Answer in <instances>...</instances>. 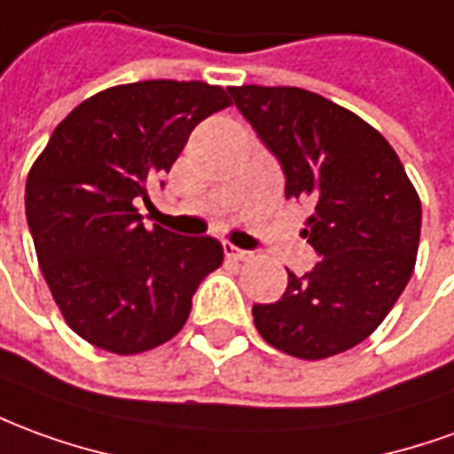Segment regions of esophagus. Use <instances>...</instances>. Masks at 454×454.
Returning a JSON list of instances; mask_svg holds the SVG:
<instances>
[{
  "mask_svg": "<svg viewBox=\"0 0 454 454\" xmlns=\"http://www.w3.org/2000/svg\"><path fill=\"white\" fill-rule=\"evenodd\" d=\"M223 253H226L228 260H248L250 255H253L250 250L236 248V246H231V243H226V246H223Z\"/></svg>",
  "mask_w": 454,
  "mask_h": 454,
  "instance_id": "esophagus-1",
  "label": "esophagus"
}]
</instances>
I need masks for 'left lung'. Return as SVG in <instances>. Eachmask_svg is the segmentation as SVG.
<instances>
[{
    "mask_svg": "<svg viewBox=\"0 0 454 454\" xmlns=\"http://www.w3.org/2000/svg\"><path fill=\"white\" fill-rule=\"evenodd\" d=\"M240 115L280 161L285 196L312 204L302 236L317 250L304 275L287 270L278 302L253 304L270 347L326 359L356 347L411 280L420 199L381 132L302 88H228Z\"/></svg>",
    "mask_w": 454,
    "mask_h": 454,
    "instance_id": "left-lung-1",
    "label": "left lung"
}]
</instances>
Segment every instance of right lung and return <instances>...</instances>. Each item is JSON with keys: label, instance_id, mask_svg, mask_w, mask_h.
I'll return each mask as SVG.
<instances>
[{"label": "right lung", "instance_id": "add662e5", "mask_svg": "<svg viewBox=\"0 0 454 454\" xmlns=\"http://www.w3.org/2000/svg\"><path fill=\"white\" fill-rule=\"evenodd\" d=\"M228 106L223 88L201 81L115 85L75 107L34 161L27 221L41 272L93 347L128 356L169 341L223 262L216 238L147 231L137 204L192 129Z\"/></svg>", "mask_w": 454, "mask_h": 454}]
</instances>
